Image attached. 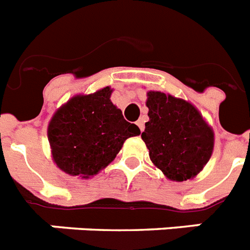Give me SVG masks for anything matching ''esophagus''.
Listing matches in <instances>:
<instances>
[{
    "label": "esophagus",
    "mask_w": 250,
    "mask_h": 250,
    "mask_svg": "<svg viewBox=\"0 0 250 250\" xmlns=\"http://www.w3.org/2000/svg\"><path fill=\"white\" fill-rule=\"evenodd\" d=\"M136 125H139L140 131H141V132L144 131V128H145V125H144V121H143V119H139V121L136 122Z\"/></svg>",
    "instance_id": "esophagus-1"
}]
</instances>
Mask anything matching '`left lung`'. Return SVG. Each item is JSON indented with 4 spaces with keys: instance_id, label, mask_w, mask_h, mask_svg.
<instances>
[{
    "instance_id": "obj_1",
    "label": "left lung",
    "mask_w": 250,
    "mask_h": 250,
    "mask_svg": "<svg viewBox=\"0 0 250 250\" xmlns=\"http://www.w3.org/2000/svg\"><path fill=\"white\" fill-rule=\"evenodd\" d=\"M149 122L141 133L150 160L168 180L196 177L210 159L214 132L191 103L160 91L146 93Z\"/></svg>"
}]
</instances>
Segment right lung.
Listing matches in <instances>:
<instances>
[{
    "label": "right lung",
    "mask_w": 250,
    "mask_h": 250,
    "mask_svg": "<svg viewBox=\"0 0 250 250\" xmlns=\"http://www.w3.org/2000/svg\"><path fill=\"white\" fill-rule=\"evenodd\" d=\"M109 86L76 95L55 111L47 127L51 157L69 176L91 178L115 159L125 141L140 135L110 100Z\"/></svg>",
    "instance_id": "1"
}]
</instances>
